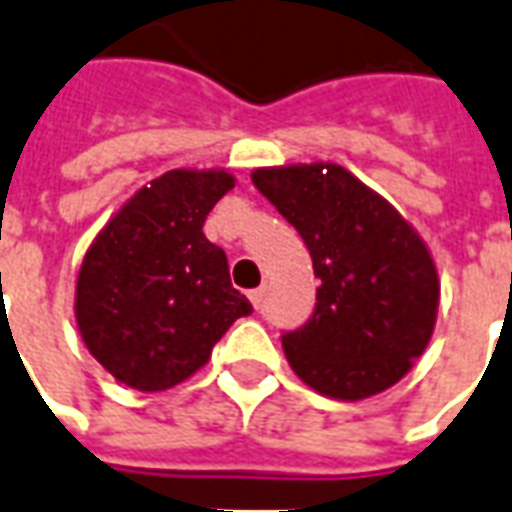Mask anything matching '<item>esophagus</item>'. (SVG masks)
I'll return each mask as SVG.
<instances>
[{
	"mask_svg": "<svg viewBox=\"0 0 512 512\" xmlns=\"http://www.w3.org/2000/svg\"><path fill=\"white\" fill-rule=\"evenodd\" d=\"M263 299H266V288H255V291H249V302L260 310L263 307Z\"/></svg>",
	"mask_w": 512,
	"mask_h": 512,
	"instance_id": "obj_1",
	"label": "esophagus"
}]
</instances>
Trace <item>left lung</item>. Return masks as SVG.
I'll use <instances>...</instances> for the list:
<instances>
[{
	"mask_svg": "<svg viewBox=\"0 0 512 512\" xmlns=\"http://www.w3.org/2000/svg\"><path fill=\"white\" fill-rule=\"evenodd\" d=\"M252 182L302 235L316 307L282 332L291 368L332 399H366L405 377L432 338L438 271L416 230L335 163L257 169Z\"/></svg>",
	"mask_w": 512,
	"mask_h": 512,
	"instance_id": "8db88e82",
	"label": "left lung"
}]
</instances>
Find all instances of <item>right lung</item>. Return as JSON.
<instances>
[{
    "label": "right lung",
    "mask_w": 512,
    "mask_h": 512,
    "mask_svg": "<svg viewBox=\"0 0 512 512\" xmlns=\"http://www.w3.org/2000/svg\"><path fill=\"white\" fill-rule=\"evenodd\" d=\"M232 185L227 171H166L121 207L82 260V341L135 391L188 380L232 321L252 313L232 288L224 249L202 232Z\"/></svg>",
    "instance_id": "obj_1"
}]
</instances>
